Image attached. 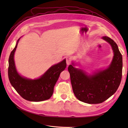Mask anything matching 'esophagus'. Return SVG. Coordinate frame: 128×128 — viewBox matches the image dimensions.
Masks as SVG:
<instances>
[{
    "label": "esophagus",
    "instance_id": "34e87169",
    "mask_svg": "<svg viewBox=\"0 0 128 128\" xmlns=\"http://www.w3.org/2000/svg\"><path fill=\"white\" fill-rule=\"evenodd\" d=\"M66 63L68 65L69 64H70L71 62H72V58L69 56H67L66 58Z\"/></svg>",
    "mask_w": 128,
    "mask_h": 128
}]
</instances>
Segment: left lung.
<instances>
[{"label": "left lung", "instance_id": "obj_1", "mask_svg": "<svg viewBox=\"0 0 128 128\" xmlns=\"http://www.w3.org/2000/svg\"><path fill=\"white\" fill-rule=\"evenodd\" d=\"M111 45L114 58L107 69L88 76L83 70L70 64L68 67L74 94L80 101L90 104L105 101L117 91L122 75V56L116 43L110 37H103Z\"/></svg>", "mask_w": 128, "mask_h": 128}]
</instances>
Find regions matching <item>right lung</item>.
Segmentation results:
<instances>
[{
	"instance_id": "add662e5",
	"label": "right lung",
	"mask_w": 128,
	"mask_h": 128,
	"mask_svg": "<svg viewBox=\"0 0 128 128\" xmlns=\"http://www.w3.org/2000/svg\"><path fill=\"white\" fill-rule=\"evenodd\" d=\"M19 40L9 57L8 75L10 82L18 94L26 100L38 102L48 100L53 94L54 87L61 72L66 67V62L64 60L53 66L38 79L32 80L24 78L18 73L14 60V53Z\"/></svg>"
}]
</instances>
